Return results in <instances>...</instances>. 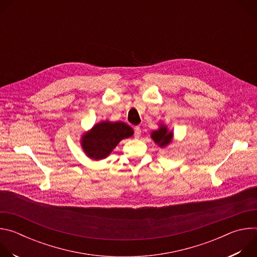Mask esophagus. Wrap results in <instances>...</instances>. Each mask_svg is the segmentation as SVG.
Listing matches in <instances>:
<instances>
[{"label":"esophagus","mask_w":257,"mask_h":257,"mask_svg":"<svg viewBox=\"0 0 257 257\" xmlns=\"http://www.w3.org/2000/svg\"><path fill=\"white\" fill-rule=\"evenodd\" d=\"M134 135H135V137L136 138H139L140 137V135H141V129H140V127H135V129H134Z\"/></svg>","instance_id":"esophagus-1"}]
</instances>
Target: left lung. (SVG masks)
Segmentation results:
<instances>
[{"instance_id": "1", "label": "left lung", "mask_w": 257, "mask_h": 257, "mask_svg": "<svg viewBox=\"0 0 257 257\" xmlns=\"http://www.w3.org/2000/svg\"><path fill=\"white\" fill-rule=\"evenodd\" d=\"M151 137L161 149H167L174 141V132L169 130L166 124L161 123L157 130L152 131Z\"/></svg>"}]
</instances>
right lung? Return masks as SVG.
Returning a JSON list of instances; mask_svg holds the SVG:
<instances>
[{
    "label": "right lung",
    "instance_id": "obj_1",
    "mask_svg": "<svg viewBox=\"0 0 257 257\" xmlns=\"http://www.w3.org/2000/svg\"><path fill=\"white\" fill-rule=\"evenodd\" d=\"M133 129L122 121H101L85 131L80 138L83 153L90 160L100 161L107 158L119 142L133 136Z\"/></svg>",
    "mask_w": 257,
    "mask_h": 257
}]
</instances>
